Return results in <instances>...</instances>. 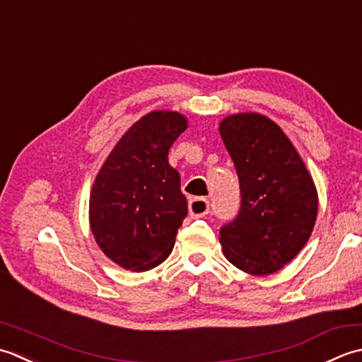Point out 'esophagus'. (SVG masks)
<instances>
[{
    "mask_svg": "<svg viewBox=\"0 0 362 362\" xmlns=\"http://www.w3.org/2000/svg\"><path fill=\"white\" fill-rule=\"evenodd\" d=\"M189 212L192 218L204 217L209 214V200L204 197H195L189 202Z\"/></svg>",
    "mask_w": 362,
    "mask_h": 362,
    "instance_id": "34e87169",
    "label": "esophagus"
}]
</instances>
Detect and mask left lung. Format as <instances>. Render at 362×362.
Returning a JSON list of instances; mask_svg holds the SVG:
<instances>
[{
    "instance_id": "obj_1",
    "label": "left lung",
    "mask_w": 362,
    "mask_h": 362,
    "mask_svg": "<svg viewBox=\"0 0 362 362\" xmlns=\"http://www.w3.org/2000/svg\"><path fill=\"white\" fill-rule=\"evenodd\" d=\"M220 134L240 184V208L220 228L226 259L252 275H270L305 247L317 217V190L281 128L259 114L231 115Z\"/></svg>"
}]
</instances>
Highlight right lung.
<instances>
[{"mask_svg": "<svg viewBox=\"0 0 362 362\" xmlns=\"http://www.w3.org/2000/svg\"><path fill=\"white\" fill-rule=\"evenodd\" d=\"M187 120L154 110L124 132L109 154L90 194V228L105 255L127 270L164 262L187 216L180 173L168 150Z\"/></svg>", "mask_w": 362, "mask_h": 362, "instance_id": "right-lung-1", "label": "right lung"}]
</instances>
